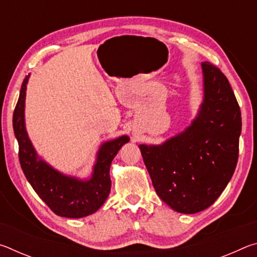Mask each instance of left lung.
I'll use <instances>...</instances> for the list:
<instances>
[{
	"label": "left lung",
	"instance_id": "left-lung-1",
	"mask_svg": "<svg viewBox=\"0 0 257 257\" xmlns=\"http://www.w3.org/2000/svg\"><path fill=\"white\" fill-rule=\"evenodd\" d=\"M204 98L184 132L161 145H139L159 197L185 214L201 212L222 194L236 169L240 107L222 71L202 63Z\"/></svg>",
	"mask_w": 257,
	"mask_h": 257
}]
</instances>
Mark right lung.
<instances>
[{
	"instance_id": "1",
	"label": "right lung",
	"mask_w": 257,
	"mask_h": 257,
	"mask_svg": "<svg viewBox=\"0 0 257 257\" xmlns=\"http://www.w3.org/2000/svg\"><path fill=\"white\" fill-rule=\"evenodd\" d=\"M29 75L21 85L18 103L14 112V132L19 144V161L26 178L34 190L56 215L84 217L101 207L110 194V167L128 136L108 141L97 152L92 177L80 180L55 170L37 155L25 125V99Z\"/></svg>"
}]
</instances>
